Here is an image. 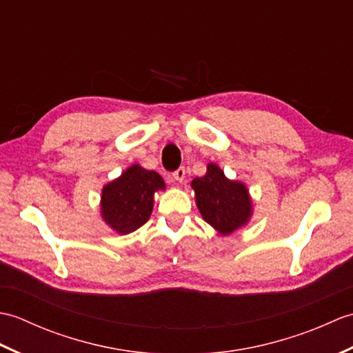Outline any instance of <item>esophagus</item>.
I'll return each instance as SVG.
<instances>
[{
    "label": "esophagus",
    "mask_w": 353,
    "mask_h": 353,
    "mask_svg": "<svg viewBox=\"0 0 353 353\" xmlns=\"http://www.w3.org/2000/svg\"><path fill=\"white\" fill-rule=\"evenodd\" d=\"M172 177H174V181L176 182H183V179H185V168L183 167H181V168H177L174 172H172Z\"/></svg>",
    "instance_id": "1"
}]
</instances>
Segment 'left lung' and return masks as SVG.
<instances>
[{"mask_svg": "<svg viewBox=\"0 0 353 353\" xmlns=\"http://www.w3.org/2000/svg\"><path fill=\"white\" fill-rule=\"evenodd\" d=\"M196 205L203 220L219 232L229 235L245 226L252 216V200L243 182L229 181L215 163H208L206 174L191 182Z\"/></svg>", "mask_w": 353, "mask_h": 353, "instance_id": "1", "label": "left lung"}]
</instances>
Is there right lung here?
Returning a JSON list of instances; mask_svg holds the SVG:
<instances>
[{
  "label": "right lung",
  "instance_id": "right-lung-1",
  "mask_svg": "<svg viewBox=\"0 0 353 353\" xmlns=\"http://www.w3.org/2000/svg\"><path fill=\"white\" fill-rule=\"evenodd\" d=\"M165 190L163 179L134 163L101 191V219L121 235L139 229L152 215L154 192Z\"/></svg>",
  "mask_w": 353,
  "mask_h": 353
}]
</instances>
